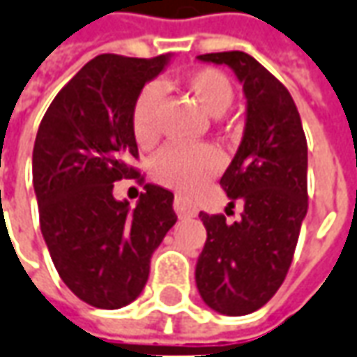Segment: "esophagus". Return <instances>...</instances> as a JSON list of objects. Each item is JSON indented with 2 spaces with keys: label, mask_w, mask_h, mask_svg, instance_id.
<instances>
[{
  "label": "esophagus",
  "mask_w": 357,
  "mask_h": 357,
  "mask_svg": "<svg viewBox=\"0 0 357 357\" xmlns=\"http://www.w3.org/2000/svg\"><path fill=\"white\" fill-rule=\"evenodd\" d=\"M174 211H176L178 218H194L196 215V208L183 196L174 198Z\"/></svg>",
  "instance_id": "obj_1"
}]
</instances>
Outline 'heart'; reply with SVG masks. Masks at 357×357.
<instances>
[{"label":"heart","instance_id":"heart-1","mask_svg":"<svg viewBox=\"0 0 357 357\" xmlns=\"http://www.w3.org/2000/svg\"><path fill=\"white\" fill-rule=\"evenodd\" d=\"M184 87L210 116L225 114L235 100V87L221 70L202 68L184 77ZM163 89L159 83H147L132 105V132L142 147H151L159 139V110ZM221 169V153L210 144L169 146L157 155L151 174L159 184L174 190H194Z\"/></svg>","mask_w":357,"mask_h":357}]
</instances>
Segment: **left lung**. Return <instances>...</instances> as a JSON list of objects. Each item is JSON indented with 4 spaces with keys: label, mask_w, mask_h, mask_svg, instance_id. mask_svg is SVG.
I'll return each instance as SVG.
<instances>
[{
    "label": "left lung",
    "mask_w": 357,
    "mask_h": 357,
    "mask_svg": "<svg viewBox=\"0 0 357 357\" xmlns=\"http://www.w3.org/2000/svg\"><path fill=\"white\" fill-rule=\"evenodd\" d=\"M237 73L247 97V126L221 188L243 204L239 221L200 211L208 239L196 264L206 305L231 317L257 311L284 284L305 218L307 139L284 83L245 52L198 56Z\"/></svg>",
    "instance_id": "left-lung-1"
}]
</instances>
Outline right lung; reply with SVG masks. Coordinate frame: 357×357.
<instances>
[{
	"mask_svg": "<svg viewBox=\"0 0 357 357\" xmlns=\"http://www.w3.org/2000/svg\"><path fill=\"white\" fill-rule=\"evenodd\" d=\"M169 56L100 54L52 100L33 149V184L40 231L52 262L81 301L120 309L136 299L149 260L176 223L174 194L144 184L134 211L112 196L114 183H146L137 159L132 105Z\"/></svg>",
	"mask_w": 357,
	"mask_h": 357,
	"instance_id": "1",
	"label": "right lung"
}]
</instances>
